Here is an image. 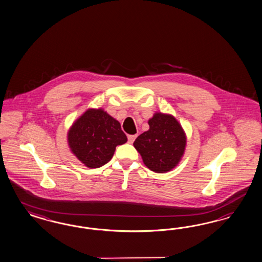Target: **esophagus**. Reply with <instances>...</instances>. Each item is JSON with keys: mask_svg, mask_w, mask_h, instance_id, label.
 I'll list each match as a JSON object with an SVG mask.
<instances>
[{"mask_svg": "<svg viewBox=\"0 0 262 262\" xmlns=\"http://www.w3.org/2000/svg\"><path fill=\"white\" fill-rule=\"evenodd\" d=\"M137 137V135H134V136H127V139H128V143H134V141L136 140V138Z\"/></svg>", "mask_w": 262, "mask_h": 262, "instance_id": "esophagus-1", "label": "esophagus"}]
</instances>
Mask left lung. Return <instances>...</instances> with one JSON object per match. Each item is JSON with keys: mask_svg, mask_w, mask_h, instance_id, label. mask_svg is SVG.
I'll list each match as a JSON object with an SVG mask.
<instances>
[{"mask_svg": "<svg viewBox=\"0 0 262 262\" xmlns=\"http://www.w3.org/2000/svg\"><path fill=\"white\" fill-rule=\"evenodd\" d=\"M148 124L149 129L136 138L134 146L150 170L170 171L180 163L185 153V130L176 118L162 112H156Z\"/></svg>", "mask_w": 262, "mask_h": 262, "instance_id": "1", "label": "left lung"}]
</instances>
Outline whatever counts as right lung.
Instances as JSON below:
<instances>
[{"label":"right lung","instance_id":"right-lung-1","mask_svg":"<svg viewBox=\"0 0 262 262\" xmlns=\"http://www.w3.org/2000/svg\"><path fill=\"white\" fill-rule=\"evenodd\" d=\"M126 141L120 123L102 108L87 109L68 132L72 153L89 168L108 163L118 145Z\"/></svg>","mask_w":262,"mask_h":262}]
</instances>
